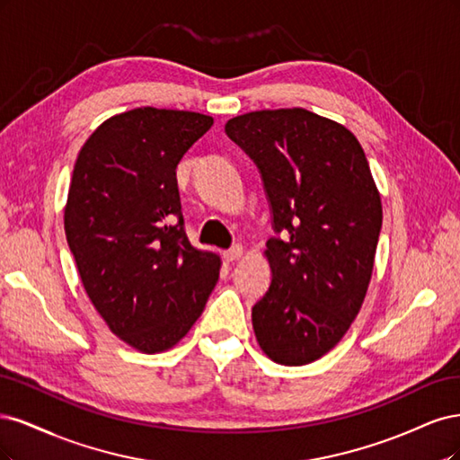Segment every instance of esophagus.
Returning a JSON list of instances; mask_svg holds the SVG:
<instances>
[{"label": "esophagus", "instance_id": "1", "mask_svg": "<svg viewBox=\"0 0 460 460\" xmlns=\"http://www.w3.org/2000/svg\"><path fill=\"white\" fill-rule=\"evenodd\" d=\"M243 256V248L239 246V244H236V246H231L229 250H226L224 252V258L227 260V261H236V260H239Z\"/></svg>", "mask_w": 460, "mask_h": 460}]
</instances>
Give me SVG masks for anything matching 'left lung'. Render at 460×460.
<instances>
[{"mask_svg":"<svg viewBox=\"0 0 460 460\" xmlns=\"http://www.w3.org/2000/svg\"><path fill=\"white\" fill-rule=\"evenodd\" d=\"M226 133L258 166L275 231L271 285L252 307L258 344L280 365H307L359 314L382 229L378 189L353 133L305 109L248 112Z\"/></svg>","mask_w":460,"mask_h":460,"instance_id":"8db88e82","label":"left lung"}]
</instances>
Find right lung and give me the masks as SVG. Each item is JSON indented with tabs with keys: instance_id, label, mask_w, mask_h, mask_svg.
Wrapping results in <instances>:
<instances>
[{
	"instance_id": "add662e5",
	"label": "right lung",
	"mask_w": 460,
	"mask_h": 460,
	"mask_svg": "<svg viewBox=\"0 0 460 460\" xmlns=\"http://www.w3.org/2000/svg\"><path fill=\"white\" fill-rule=\"evenodd\" d=\"M210 116L133 109L109 118L74 164L65 233L84 288L109 329L145 353L189 332L219 258L187 239L175 168Z\"/></svg>"
}]
</instances>
